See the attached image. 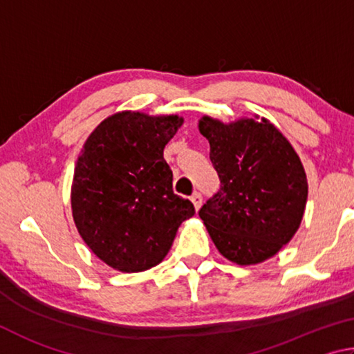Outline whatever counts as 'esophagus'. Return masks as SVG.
<instances>
[{
    "mask_svg": "<svg viewBox=\"0 0 354 354\" xmlns=\"http://www.w3.org/2000/svg\"><path fill=\"white\" fill-rule=\"evenodd\" d=\"M190 201H192V205H194L195 211H198V209H200V207H201V205H203L201 194H198V192H195V194L190 196Z\"/></svg>",
    "mask_w": 354,
    "mask_h": 354,
    "instance_id": "1",
    "label": "esophagus"
}]
</instances>
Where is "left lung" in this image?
<instances>
[{"label":"left lung","instance_id":"obj_1","mask_svg":"<svg viewBox=\"0 0 354 354\" xmlns=\"http://www.w3.org/2000/svg\"><path fill=\"white\" fill-rule=\"evenodd\" d=\"M200 133L211 145L220 190L200 209L220 254L237 266L270 259L292 241L308 201L301 159L267 118L231 123L203 115Z\"/></svg>","mask_w":354,"mask_h":354}]
</instances>
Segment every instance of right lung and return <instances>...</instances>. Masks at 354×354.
<instances>
[{"label": "right lung", "instance_id": "obj_1", "mask_svg": "<svg viewBox=\"0 0 354 354\" xmlns=\"http://www.w3.org/2000/svg\"><path fill=\"white\" fill-rule=\"evenodd\" d=\"M184 118L122 111L104 118L81 149L71 214L92 253L113 270L145 272L169 253L178 227L195 214L173 194L164 148Z\"/></svg>", "mask_w": 354, "mask_h": 354}]
</instances>
